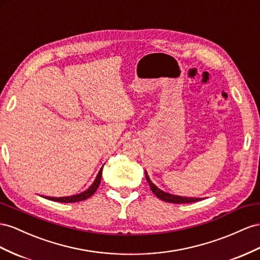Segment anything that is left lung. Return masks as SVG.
Returning <instances> with one entry per match:
<instances>
[{"label":"left lung","mask_w":260,"mask_h":260,"mask_svg":"<svg viewBox=\"0 0 260 260\" xmlns=\"http://www.w3.org/2000/svg\"><path fill=\"white\" fill-rule=\"evenodd\" d=\"M145 178H146V181L149 182L152 192L155 194L157 198H159L160 200H163V201L172 202V203H190V202L200 201V200L203 199V198H192V197H181V196L172 194V193H168V192L160 190V189L157 186L153 184L152 180L149 177V175H147L146 171H145Z\"/></svg>","instance_id":"left-lung-1"}]
</instances>
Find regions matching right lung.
I'll use <instances>...</instances> for the list:
<instances>
[{
	"label": "right lung",
	"instance_id": "1",
	"mask_svg": "<svg viewBox=\"0 0 260 260\" xmlns=\"http://www.w3.org/2000/svg\"><path fill=\"white\" fill-rule=\"evenodd\" d=\"M102 174H103V167L101 168V171L98 172L97 176L95 178V180L93 181V184L90 185L86 190H84L83 192H80L78 194H73V196H68V197H45L49 200L52 201H57V202H78V201H82L85 200L87 198H89L90 196H93L94 192L97 190V188L100 187L101 180H102Z\"/></svg>",
	"mask_w": 260,
	"mask_h": 260
}]
</instances>
